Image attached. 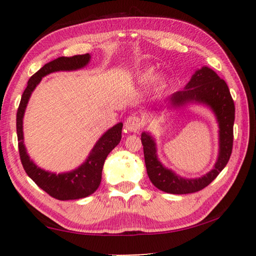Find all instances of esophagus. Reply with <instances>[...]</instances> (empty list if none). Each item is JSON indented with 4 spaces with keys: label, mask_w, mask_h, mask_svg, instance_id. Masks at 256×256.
I'll list each match as a JSON object with an SVG mask.
<instances>
[{
    "label": "esophagus",
    "mask_w": 256,
    "mask_h": 256,
    "mask_svg": "<svg viewBox=\"0 0 256 256\" xmlns=\"http://www.w3.org/2000/svg\"><path fill=\"white\" fill-rule=\"evenodd\" d=\"M141 128V122L140 118H136V115L130 116V118L125 120V128L128 130V132H138Z\"/></svg>",
    "instance_id": "34e87169"
}]
</instances>
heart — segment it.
<instances>
[{"mask_svg": "<svg viewBox=\"0 0 256 256\" xmlns=\"http://www.w3.org/2000/svg\"><path fill=\"white\" fill-rule=\"evenodd\" d=\"M154 76V68H149L142 72L140 76H138V82H140L141 84H148L151 81H152ZM164 84H166V81L162 79L158 82V89H162Z\"/></svg>", "mask_w": 256, "mask_h": 256, "instance_id": "b5f03b06", "label": "heart"}]
</instances>
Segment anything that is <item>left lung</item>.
Wrapping results in <instances>:
<instances>
[{
	"label": "left lung",
	"instance_id": "8db88e82",
	"mask_svg": "<svg viewBox=\"0 0 256 256\" xmlns=\"http://www.w3.org/2000/svg\"><path fill=\"white\" fill-rule=\"evenodd\" d=\"M188 104L210 108L219 126V154L212 170L198 178H185L164 167L157 154V144L149 132H142L144 162L148 176L156 188L170 194H188L201 190L220 174L230 158L234 140L235 105L226 82L210 68L203 66L190 78L184 90L168 98L167 108L177 110Z\"/></svg>",
	"mask_w": 256,
	"mask_h": 256
}]
</instances>
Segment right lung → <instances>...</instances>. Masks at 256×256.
Wrapping results in <instances>:
<instances>
[{"label":"right lung","mask_w":256,"mask_h":256,"mask_svg":"<svg viewBox=\"0 0 256 256\" xmlns=\"http://www.w3.org/2000/svg\"><path fill=\"white\" fill-rule=\"evenodd\" d=\"M92 56L90 54L76 55L72 58H58L45 64L40 71H37L30 78L21 97V102L16 112V136H18V146L20 159L22 162L27 175L42 190L54 198L60 201L78 200L86 198L96 190L102 182V172L104 162L108 154L120 144L122 138L123 123H118L102 134L94 146L84 162L71 172H52L38 167L32 159L24 144V116L27 108L30 96L36 86L40 84L42 78L50 73L58 71H76L88 66Z\"/></svg>","instance_id":"add662e5"}]
</instances>
